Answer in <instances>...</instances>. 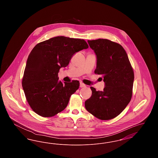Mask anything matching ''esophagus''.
Returning <instances> with one entry per match:
<instances>
[{
	"mask_svg": "<svg viewBox=\"0 0 158 158\" xmlns=\"http://www.w3.org/2000/svg\"><path fill=\"white\" fill-rule=\"evenodd\" d=\"M85 85L84 84V83H80V87L81 88H83V87H85Z\"/></svg>",
	"mask_w": 158,
	"mask_h": 158,
	"instance_id": "1",
	"label": "esophagus"
}]
</instances>
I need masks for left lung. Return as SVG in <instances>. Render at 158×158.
Segmentation results:
<instances>
[{
	"instance_id": "obj_1",
	"label": "left lung",
	"mask_w": 158,
	"mask_h": 158,
	"mask_svg": "<svg viewBox=\"0 0 158 158\" xmlns=\"http://www.w3.org/2000/svg\"><path fill=\"white\" fill-rule=\"evenodd\" d=\"M88 42L97 55L94 72L104 77L105 85L102 91L90 87L92 95L85 106L98 119L111 120L125 109L131 99L133 69L125 50L118 43L101 38Z\"/></svg>"
}]
</instances>
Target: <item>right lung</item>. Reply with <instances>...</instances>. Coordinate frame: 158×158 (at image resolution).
Wrapping results in <instances>:
<instances>
[{"label":"right lung","mask_w":158,"mask_h":158,"mask_svg":"<svg viewBox=\"0 0 158 158\" xmlns=\"http://www.w3.org/2000/svg\"><path fill=\"white\" fill-rule=\"evenodd\" d=\"M89 46L83 39L58 36L35 45L28 56L22 85L31 109L43 117L64 110L79 88L78 81H59L61 68L68 66L76 53Z\"/></svg>","instance_id":"obj_1"}]
</instances>
